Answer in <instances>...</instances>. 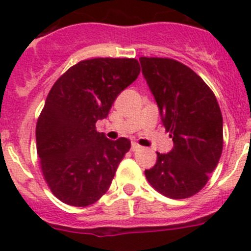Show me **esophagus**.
I'll return each instance as SVG.
<instances>
[{
	"label": "esophagus",
	"mask_w": 251,
	"mask_h": 251,
	"mask_svg": "<svg viewBox=\"0 0 251 251\" xmlns=\"http://www.w3.org/2000/svg\"><path fill=\"white\" fill-rule=\"evenodd\" d=\"M130 148H132V151H138L139 148H141V146H139L138 143H136V142H133L132 147H130Z\"/></svg>",
	"instance_id": "obj_1"
}]
</instances>
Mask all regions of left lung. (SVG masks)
Segmentation results:
<instances>
[{"instance_id": "1", "label": "left lung", "mask_w": 251, "mask_h": 251, "mask_svg": "<svg viewBox=\"0 0 251 251\" xmlns=\"http://www.w3.org/2000/svg\"><path fill=\"white\" fill-rule=\"evenodd\" d=\"M142 74L154 97L166 132L168 153L146 170V178L170 199L194 196L208 181L223 152V115L216 97L196 73L174 59L141 57Z\"/></svg>"}]
</instances>
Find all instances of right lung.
<instances>
[{"label": "right lung", "mask_w": 251, "mask_h": 251, "mask_svg": "<svg viewBox=\"0 0 251 251\" xmlns=\"http://www.w3.org/2000/svg\"><path fill=\"white\" fill-rule=\"evenodd\" d=\"M139 72L136 59L83 60L49 92L36 124L37 154L46 183L64 203L89 206L108 191L130 141H110L95 123Z\"/></svg>", "instance_id": "add662e5"}]
</instances>
